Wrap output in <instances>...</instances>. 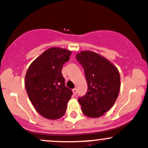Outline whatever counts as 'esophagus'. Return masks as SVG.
<instances>
[{"mask_svg": "<svg viewBox=\"0 0 148 148\" xmlns=\"http://www.w3.org/2000/svg\"><path fill=\"white\" fill-rule=\"evenodd\" d=\"M73 93L74 95H75L76 94H77V89H75V88L73 89Z\"/></svg>", "mask_w": 148, "mask_h": 148, "instance_id": "esophagus-1", "label": "esophagus"}]
</instances>
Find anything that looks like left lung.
Masks as SVG:
<instances>
[{
	"mask_svg": "<svg viewBox=\"0 0 148 148\" xmlns=\"http://www.w3.org/2000/svg\"><path fill=\"white\" fill-rule=\"evenodd\" d=\"M76 59L85 71L88 90L78 99L85 116L98 118L112 107L120 90V75L116 67L104 57L90 51H82Z\"/></svg>",
	"mask_w": 148,
	"mask_h": 148,
	"instance_id": "8db88e82",
	"label": "left lung"
}]
</instances>
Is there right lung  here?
Here are the masks:
<instances>
[{
    "mask_svg": "<svg viewBox=\"0 0 148 148\" xmlns=\"http://www.w3.org/2000/svg\"><path fill=\"white\" fill-rule=\"evenodd\" d=\"M72 52L51 47L30 64L25 85L34 109L44 118L55 120L64 115L73 92L66 86L62 67Z\"/></svg>",
    "mask_w": 148,
    "mask_h": 148,
    "instance_id": "add662e5",
    "label": "right lung"
}]
</instances>
